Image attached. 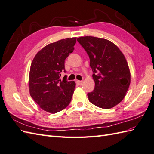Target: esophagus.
Returning a JSON list of instances; mask_svg holds the SVG:
<instances>
[{
  "instance_id": "esophagus-1",
  "label": "esophagus",
  "mask_w": 154,
  "mask_h": 154,
  "mask_svg": "<svg viewBox=\"0 0 154 154\" xmlns=\"http://www.w3.org/2000/svg\"><path fill=\"white\" fill-rule=\"evenodd\" d=\"M76 83L78 85H81V84H82V83H83V81L76 80Z\"/></svg>"
}]
</instances>
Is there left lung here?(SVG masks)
I'll use <instances>...</instances> for the list:
<instances>
[{"instance_id": "8db88e82", "label": "left lung", "mask_w": 154, "mask_h": 154, "mask_svg": "<svg viewBox=\"0 0 154 154\" xmlns=\"http://www.w3.org/2000/svg\"><path fill=\"white\" fill-rule=\"evenodd\" d=\"M78 42L87 52L93 71L95 89L88 93L90 103L109 109L124 99L131 83L125 56L110 41L94 36H82Z\"/></svg>"}]
</instances>
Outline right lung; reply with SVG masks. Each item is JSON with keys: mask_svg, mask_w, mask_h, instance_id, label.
Wrapping results in <instances>:
<instances>
[{"mask_svg": "<svg viewBox=\"0 0 154 154\" xmlns=\"http://www.w3.org/2000/svg\"><path fill=\"white\" fill-rule=\"evenodd\" d=\"M76 38L62 39L39 51L33 59L29 72L30 95L44 111L55 114L69 105L76 84L59 80L65 72V60L74 50Z\"/></svg>", "mask_w": 154, "mask_h": 154, "instance_id": "right-lung-1", "label": "right lung"}]
</instances>
